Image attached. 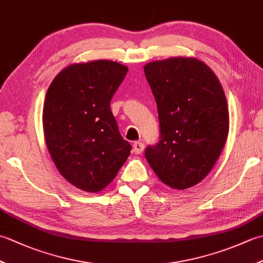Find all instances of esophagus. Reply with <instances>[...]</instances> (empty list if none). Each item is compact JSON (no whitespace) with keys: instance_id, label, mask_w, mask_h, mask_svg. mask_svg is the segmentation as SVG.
<instances>
[{"instance_id":"34e87169","label":"esophagus","mask_w":263,"mask_h":263,"mask_svg":"<svg viewBox=\"0 0 263 263\" xmlns=\"http://www.w3.org/2000/svg\"><path fill=\"white\" fill-rule=\"evenodd\" d=\"M144 149V143L141 141H136L133 143V152L136 154H141Z\"/></svg>"}]
</instances>
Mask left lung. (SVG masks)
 <instances>
[{"label":"left lung","instance_id":"obj_1","mask_svg":"<svg viewBox=\"0 0 263 263\" xmlns=\"http://www.w3.org/2000/svg\"><path fill=\"white\" fill-rule=\"evenodd\" d=\"M156 99L160 136L146 148L159 180L184 190L209 174L224 148L230 115L219 80L193 58H171L144 65Z\"/></svg>","mask_w":263,"mask_h":263}]
</instances>
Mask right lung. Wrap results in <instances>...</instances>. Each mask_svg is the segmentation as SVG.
I'll list each match as a JSON object with an SVG mask.
<instances>
[{
	"label": "right lung",
	"mask_w": 263,
	"mask_h": 263,
	"mask_svg": "<svg viewBox=\"0 0 263 263\" xmlns=\"http://www.w3.org/2000/svg\"><path fill=\"white\" fill-rule=\"evenodd\" d=\"M126 73L113 61H91L69 65L48 87L43 109L48 153L61 175L86 192L107 186L130 156L110 110Z\"/></svg>",
	"instance_id": "obj_1"
}]
</instances>
